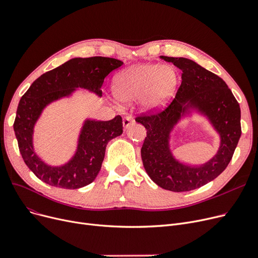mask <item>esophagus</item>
Returning <instances> with one entry per match:
<instances>
[{"label":"esophagus","mask_w":258,"mask_h":258,"mask_svg":"<svg viewBox=\"0 0 258 258\" xmlns=\"http://www.w3.org/2000/svg\"><path fill=\"white\" fill-rule=\"evenodd\" d=\"M133 123H134V119L132 116L123 117V126H124L125 128H128L130 125H132Z\"/></svg>","instance_id":"34e87169"}]
</instances>
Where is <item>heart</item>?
<instances>
[{
	"instance_id": "b5f03b06",
	"label": "heart",
	"mask_w": 258,
	"mask_h": 258,
	"mask_svg": "<svg viewBox=\"0 0 258 258\" xmlns=\"http://www.w3.org/2000/svg\"><path fill=\"white\" fill-rule=\"evenodd\" d=\"M177 84L178 74L173 66L141 64L117 75L113 91L121 102L128 103L143 97L144 106L156 109L174 94Z\"/></svg>"
}]
</instances>
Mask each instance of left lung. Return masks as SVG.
<instances>
[{
    "instance_id": "1",
    "label": "left lung",
    "mask_w": 258,
    "mask_h": 258,
    "mask_svg": "<svg viewBox=\"0 0 258 258\" xmlns=\"http://www.w3.org/2000/svg\"><path fill=\"white\" fill-rule=\"evenodd\" d=\"M160 58L181 70L182 82L167 107L136 117V121L147 128L141 158L145 171L157 185L172 192L192 191L214 180L230 163L241 135L240 107L217 75L186 58ZM191 109L206 115L221 137L217 155L200 166L180 163L169 149L172 128Z\"/></svg>"
}]
</instances>
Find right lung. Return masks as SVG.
I'll return each instance as SVG.
<instances>
[{"instance_id":"add662e5","label":"right lung","mask_w":258,"mask_h":258,"mask_svg":"<svg viewBox=\"0 0 258 258\" xmlns=\"http://www.w3.org/2000/svg\"><path fill=\"white\" fill-rule=\"evenodd\" d=\"M122 61L106 58H74L40 76L22 96L14 130L19 150L29 170L49 185L75 189L92 183L101 169L109 140L123 132L121 116L109 121L86 119L73 158L63 165L46 164L33 149V128L43 109L53 101L71 96L76 88H84L102 96L105 77L119 69Z\"/></svg>"}]
</instances>
